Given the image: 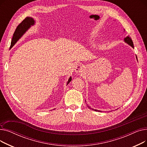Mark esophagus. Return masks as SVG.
<instances>
[{"mask_svg":"<svg viewBox=\"0 0 147 147\" xmlns=\"http://www.w3.org/2000/svg\"><path fill=\"white\" fill-rule=\"evenodd\" d=\"M84 70V67L81 65H78L77 66H76L75 68V72L76 73H82Z\"/></svg>","mask_w":147,"mask_h":147,"instance_id":"1","label":"esophagus"}]
</instances>
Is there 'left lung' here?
<instances>
[{
	"label": "left lung",
	"mask_w": 147,
	"mask_h": 147,
	"mask_svg": "<svg viewBox=\"0 0 147 147\" xmlns=\"http://www.w3.org/2000/svg\"><path fill=\"white\" fill-rule=\"evenodd\" d=\"M124 41H125L126 43H127L128 45H129L130 46H132V48H134L133 41H132V39H131V38H130V37H129V36H127L126 37H125V38ZM136 59H137V57H136ZM88 107L90 109H92V110H94V111H98V110H94V109H91V108H90V107H89V106H88Z\"/></svg>",
	"instance_id": "1"
}]
</instances>
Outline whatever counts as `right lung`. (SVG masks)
I'll return each mask as SVG.
<instances>
[{
    "label": "right lung",
    "instance_id": "obj_1",
    "mask_svg": "<svg viewBox=\"0 0 147 147\" xmlns=\"http://www.w3.org/2000/svg\"><path fill=\"white\" fill-rule=\"evenodd\" d=\"M34 20L33 18L30 17H26L17 26L13 34L10 48H12L13 47V46L17 42V41L24 35V34H25V33L31 27V26L34 25ZM71 77H69V78L67 82V85L71 81Z\"/></svg>",
    "mask_w": 147,
    "mask_h": 147
}]
</instances>
